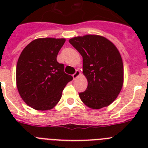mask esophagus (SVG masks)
<instances>
[{
	"instance_id": "1",
	"label": "esophagus",
	"mask_w": 148,
	"mask_h": 148,
	"mask_svg": "<svg viewBox=\"0 0 148 148\" xmlns=\"http://www.w3.org/2000/svg\"><path fill=\"white\" fill-rule=\"evenodd\" d=\"M81 75L80 71H79V70H76V71H75V73H74V74H73V79H76V78H78V77L79 76V75Z\"/></svg>"
}]
</instances>
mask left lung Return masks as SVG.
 Masks as SVG:
<instances>
[{"instance_id": "1", "label": "left lung", "mask_w": 148, "mask_h": 148, "mask_svg": "<svg viewBox=\"0 0 148 148\" xmlns=\"http://www.w3.org/2000/svg\"><path fill=\"white\" fill-rule=\"evenodd\" d=\"M83 58V73L87 79V90L79 97L87 107L101 109L114 101L124 80L121 55L113 43L95 35L78 36L69 40Z\"/></svg>"}]
</instances>
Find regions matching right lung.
<instances>
[{
	"label": "right lung",
	"mask_w": 148,
	"mask_h": 148,
	"mask_svg": "<svg viewBox=\"0 0 148 148\" xmlns=\"http://www.w3.org/2000/svg\"><path fill=\"white\" fill-rule=\"evenodd\" d=\"M64 38H38L26 47L18 58L16 84L24 102L38 110L53 108L66 84L73 80L57 61Z\"/></svg>",
	"instance_id": "right-lung-1"
}]
</instances>
